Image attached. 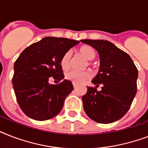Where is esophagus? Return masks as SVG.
<instances>
[{
    "label": "esophagus",
    "instance_id": "obj_1",
    "mask_svg": "<svg viewBox=\"0 0 148 148\" xmlns=\"http://www.w3.org/2000/svg\"><path fill=\"white\" fill-rule=\"evenodd\" d=\"M73 86H74V88L75 89V88H77V84L73 83Z\"/></svg>",
    "mask_w": 148,
    "mask_h": 148
}]
</instances>
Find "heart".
Listing matches in <instances>:
<instances>
[{"instance_id":"b5f03b06","label":"heart","mask_w":148,"mask_h":148,"mask_svg":"<svg viewBox=\"0 0 148 148\" xmlns=\"http://www.w3.org/2000/svg\"><path fill=\"white\" fill-rule=\"evenodd\" d=\"M79 53L82 57L85 58L88 60H94L96 57V51L95 48L90 47L89 45L82 46L79 48ZM72 52L71 51H66L62 58L60 59V66L63 70H68L71 66V60ZM91 62H88V65H91ZM92 77V74L89 71H71L67 72L65 74V78L68 81H71L74 84H82L84 81H88Z\"/></svg>"}]
</instances>
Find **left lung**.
<instances>
[{
	"instance_id": "obj_1",
	"label": "left lung",
	"mask_w": 148,
	"mask_h": 148,
	"mask_svg": "<svg viewBox=\"0 0 148 148\" xmlns=\"http://www.w3.org/2000/svg\"><path fill=\"white\" fill-rule=\"evenodd\" d=\"M97 50L100 56L98 74L82 97L84 111L93 121L110 124L124 117L137 93L138 71L131 57L110 41L81 40ZM101 86V90L97 88Z\"/></svg>"
}]
</instances>
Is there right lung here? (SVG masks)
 Masks as SVG:
<instances>
[{
  "instance_id": "add662e5",
  "label": "right lung",
  "mask_w": 148,
  "mask_h": 148,
  "mask_svg": "<svg viewBox=\"0 0 148 148\" xmlns=\"http://www.w3.org/2000/svg\"><path fill=\"white\" fill-rule=\"evenodd\" d=\"M79 41L47 37L22 51L14 65L13 87L20 108L36 121H46L59 114L67 96L74 90L71 81L50 84L49 79H64L60 59Z\"/></svg>"
}]
</instances>
